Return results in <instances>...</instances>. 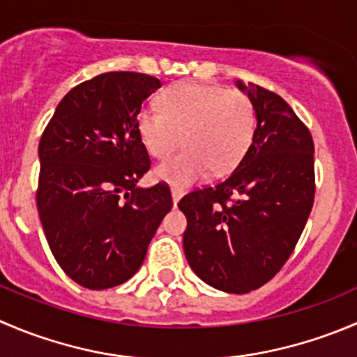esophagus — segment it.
I'll use <instances>...</instances> for the list:
<instances>
[{
  "mask_svg": "<svg viewBox=\"0 0 357 357\" xmlns=\"http://www.w3.org/2000/svg\"><path fill=\"white\" fill-rule=\"evenodd\" d=\"M172 202H174V206L176 204L179 202V199H181V190H176V188H172Z\"/></svg>",
  "mask_w": 357,
  "mask_h": 357,
  "instance_id": "obj_1",
  "label": "esophagus"
}]
</instances>
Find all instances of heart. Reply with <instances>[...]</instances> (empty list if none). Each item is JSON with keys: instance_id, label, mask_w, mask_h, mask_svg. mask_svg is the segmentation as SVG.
<instances>
[{"instance_id": "obj_1", "label": "heart", "mask_w": 357, "mask_h": 357, "mask_svg": "<svg viewBox=\"0 0 357 357\" xmlns=\"http://www.w3.org/2000/svg\"><path fill=\"white\" fill-rule=\"evenodd\" d=\"M255 108L244 92L185 82L171 86L160 109L144 108L137 130L153 158H167L185 139L186 148L155 169V178L183 190L213 172L225 174L241 162L255 132Z\"/></svg>"}]
</instances>
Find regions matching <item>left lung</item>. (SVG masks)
I'll list each match as a JSON object with an SVG mask.
<instances>
[{"label":"left lung","instance_id":"left-lung-1","mask_svg":"<svg viewBox=\"0 0 357 357\" xmlns=\"http://www.w3.org/2000/svg\"><path fill=\"white\" fill-rule=\"evenodd\" d=\"M256 129L237 167L214 186L179 200L183 248L192 271L225 293L261 288L291 256L316 195L314 141L275 92L249 82Z\"/></svg>","mask_w":357,"mask_h":357}]
</instances>
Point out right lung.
<instances>
[{
	"instance_id": "obj_1",
	"label": "right lung",
	"mask_w": 357,
	"mask_h": 357,
	"mask_svg": "<svg viewBox=\"0 0 357 357\" xmlns=\"http://www.w3.org/2000/svg\"><path fill=\"white\" fill-rule=\"evenodd\" d=\"M155 76L112 71L64 96L41 134L36 206L50 251L79 286L129 281L172 209L167 183L137 188L150 155L137 130Z\"/></svg>"
}]
</instances>
